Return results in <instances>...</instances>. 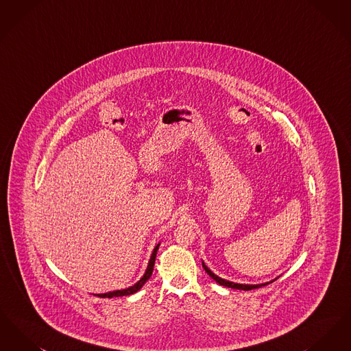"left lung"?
<instances>
[{
	"instance_id": "1",
	"label": "left lung",
	"mask_w": 351,
	"mask_h": 351,
	"mask_svg": "<svg viewBox=\"0 0 351 351\" xmlns=\"http://www.w3.org/2000/svg\"><path fill=\"white\" fill-rule=\"evenodd\" d=\"M202 267L204 269L208 272V275L213 279V280H216L219 285H223V287H229V288H234V289H242V291H250V289H255V288H259V287H262V285H267V284L272 283V282H275L278 278H275L274 280H269L267 283H262V284H239V283H234V282H229V280H225V279H222V278H219L217 276L215 272H212L208 266L202 262Z\"/></svg>"
}]
</instances>
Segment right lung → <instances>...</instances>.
Wrapping results in <instances>:
<instances>
[{
	"label": "right lung",
	"instance_id": "add662e5",
	"mask_svg": "<svg viewBox=\"0 0 351 351\" xmlns=\"http://www.w3.org/2000/svg\"><path fill=\"white\" fill-rule=\"evenodd\" d=\"M159 246H160V243H158V245L154 247L152 254H151L150 261H149V265H147V268H146L143 276H142L136 283L132 285V287H129V288L117 289V291H112V292H106V293H99L97 296H99V298H109V299H112V298H119V296H129V295H133L135 292H138V291L145 285V283L150 279L151 275H152L154 265H155V258H156V252L159 250Z\"/></svg>",
	"mask_w": 351,
	"mask_h": 351
}]
</instances>
